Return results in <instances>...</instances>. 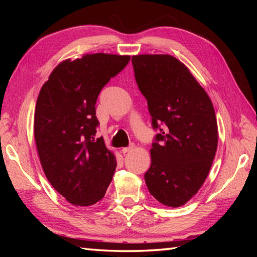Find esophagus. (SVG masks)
I'll return each instance as SVG.
<instances>
[{
	"instance_id": "1",
	"label": "esophagus",
	"mask_w": 257,
	"mask_h": 257,
	"mask_svg": "<svg viewBox=\"0 0 257 257\" xmlns=\"http://www.w3.org/2000/svg\"><path fill=\"white\" fill-rule=\"evenodd\" d=\"M135 150V145H130L128 147H123L122 149V153L125 154V153H130V152H133Z\"/></svg>"
}]
</instances>
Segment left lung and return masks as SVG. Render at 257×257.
<instances>
[{
	"label": "left lung",
	"mask_w": 257,
	"mask_h": 257,
	"mask_svg": "<svg viewBox=\"0 0 257 257\" xmlns=\"http://www.w3.org/2000/svg\"><path fill=\"white\" fill-rule=\"evenodd\" d=\"M132 62L152 124L163 127L151 149L147 188L163 205L182 206L197 194L214 160V107L205 89L175 56L139 54Z\"/></svg>",
	"instance_id": "1"
}]
</instances>
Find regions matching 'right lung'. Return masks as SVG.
<instances>
[{"label": "right lung", "instance_id": "right-lung-1", "mask_svg": "<svg viewBox=\"0 0 257 257\" xmlns=\"http://www.w3.org/2000/svg\"><path fill=\"white\" fill-rule=\"evenodd\" d=\"M129 55L85 54L51 72L38 94L34 136L50 184L69 203L90 206L104 197L116 167L103 138L95 139L99 92L129 62Z\"/></svg>", "mask_w": 257, "mask_h": 257}]
</instances>
